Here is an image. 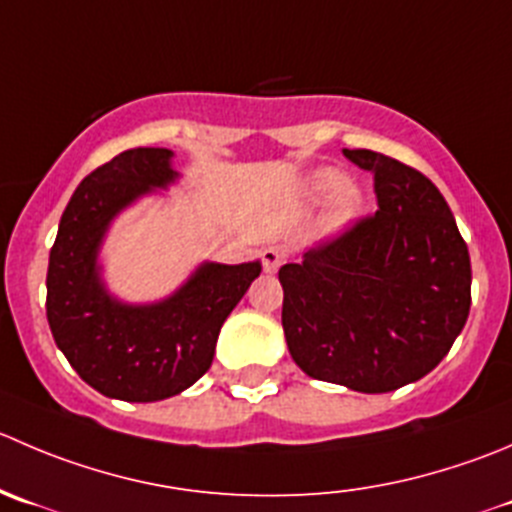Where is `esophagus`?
Wrapping results in <instances>:
<instances>
[{
    "label": "esophagus",
    "mask_w": 512,
    "mask_h": 512,
    "mask_svg": "<svg viewBox=\"0 0 512 512\" xmlns=\"http://www.w3.org/2000/svg\"><path fill=\"white\" fill-rule=\"evenodd\" d=\"M285 260H287V250L285 247H277V245H272V247H265V250H262V267H265V272H277L280 270L282 265H285Z\"/></svg>",
    "instance_id": "34e87169"
}]
</instances>
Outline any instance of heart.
I'll list each match as a JSON object with an SVG mask.
<instances>
[{
	"label": "heart",
	"mask_w": 512,
	"mask_h": 512,
	"mask_svg": "<svg viewBox=\"0 0 512 512\" xmlns=\"http://www.w3.org/2000/svg\"><path fill=\"white\" fill-rule=\"evenodd\" d=\"M307 195H310L312 200H322V197L335 195V205H332L330 217H327V222H330L332 227L350 222L352 217L360 212L362 205V192L357 190V187L345 185V175L337 170H317L315 175L307 180Z\"/></svg>",
	"instance_id": "1"
}]
</instances>
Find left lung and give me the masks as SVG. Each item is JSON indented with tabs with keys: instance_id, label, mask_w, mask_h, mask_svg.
Here are the masks:
<instances>
[{
	"instance_id": "left-lung-1",
	"label": "left lung",
	"mask_w": 512,
	"mask_h": 512,
	"mask_svg": "<svg viewBox=\"0 0 512 512\" xmlns=\"http://www.w3.org/2000/svg\"><path fill=\"white\" fill-rule=\"evenodd\" d=\"M375 175L377 212L280 267L282 330L315 380L390 393L428 375L470 312V255L438 187L372 150H342Z\"/></svg>"
}]
</instances>
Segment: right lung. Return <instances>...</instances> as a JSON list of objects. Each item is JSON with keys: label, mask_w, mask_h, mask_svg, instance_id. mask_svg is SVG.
<instances>
[{"label": "right lung", "mask_w": 512, "mask_h": 512, "mask_svg": "<svg viewBox=\"0 0 512 512\" xmlns=\"http://www.w3.org/2000/svg\"><path fill=\"white\" fill-rule=\"evenodd\" d=\"M172 150L135 147L89 172L74 190L49 252L47 320L54 342L87 385L107 398L155 403L195 385L212 365L217 335L260 262H202L152 305H127L104 287L99 247L114 217L177 180Z\"/></svg>", "instance_id": "add662e5"}]
</instances>
